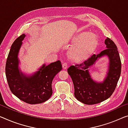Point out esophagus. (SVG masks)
<instances>
[{
    "instance_id": "34e87169",
    "label": "esophagus",
    "mask_w": 128,
    "mask_h": 128,
    "mask_svg": "<svg viewBox=\"0 0 128 128\" xmlns=\"http://www.w3.org/2000/svg\"><path fill=\"white\" fill-rule=\"evenodd\" d=\"M62 68H63V70L67 69V68H68V65H67V64L66 63V62H64V63L62 64Z\"/></svg>"
}]
</instances>
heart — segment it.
Here are the masks:
<instances>
[{"label":"heart","instance_id":"1","mask_svg":"<svg viewBox=\"0 0 128 128\" xmlns=\"http://www.w3.org/2000/svg\"><path fill=\"white\" fill-rule=\"evenodd\" d=\"M72 41L75 44L68 52V57L70 60L77 62L87 60L94 52L98 44L96 34L88 32H82L76 34Z\"/></svg>","mask_w":128,"mask_h":128}]
</instances>
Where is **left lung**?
Here are the masks:
<instances>
[{
    "mask_svg": "<svg viewBox=\"0 0 128 128\" xmlns=\"http://www.w3.org/2000/svg\"><path fill=\"white\" fill-rule=\"evenodd\" d=\"M106 49L98 54H93L83 63L71 66L68 73L73 82L74 95L80 102L94 104L106 100L113 94L117 86L121 71V62L117 46L107 37L104 41ZM109 58V66L104 81H94L89 72L90 68L102 56Z\"/></svg>",
    "mask_w": 128,
    "mask_h": 128,
    "instance_id": "left-lung-1",
    "label": "left lung"
}]
</instances>
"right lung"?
I'll return each mask as SVG.
<instances>
[{
  "mask_svg": "<svg viewBox=\"0 0 128 128\" xmlns=\"http://www.w3.org/2000/svg\"><path fill=\"white\" fill-rule=\"evenodd\" d=\"M25 37L22 34L11 45L6 64L7 80L11 92L20 100L28 104H41L52 96L53 79L62 70V65L58 60L48 66L44 64L32 75L23 73L18 54Z\"/></svg>",
  "mask_w": 128,
  "mask_h": 128,
  "instance_id": "add662e5",
  "label": "right lung"
}]
</instances>
